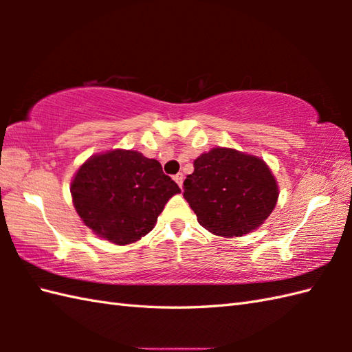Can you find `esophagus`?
<instances>
[{
  "label": "esophagus",
  "mask_w": 352,
  "mask_h": 352,
  "mask_svg": "<svg viewBox=\"0 0 352 352\" xmlns=\"http://www.w3.org/2000/svg\"><path fill=\"white\" fill-rule=\"evenodd\" d=\"M174 180H175V183L180 186V188H183V180H184V175L182 174V172H178L177 175H174Z\"/></svg>",
  "instance_id": "esophagus-1"
}]
</instances>
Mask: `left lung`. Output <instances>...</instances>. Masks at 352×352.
<instances>
[{"label": "left lung", "mask_w": 352, "mask_h": 352, "mask_svg": "<svg viewBox=\"0 0 352 352\" xmlns=\"http://www.w3.org/2000/svg\"><path fill=\"white\" fill-rule=\"evenodd\" d=\"M183 197L198 222L213 234L243 236L260 227L278 198L267 164L231 148H213L193 162Z\"/></svg>", "instance_id": "1"}]
</instances>
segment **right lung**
Masks as SVG:
<instances>
[{
    "label": "right lung",
    "instance_id": "right-lung-1",
    "mask_svg": "<svg viewBox=\"0 0 352 352\" xmlns=\"http://www.w3.org/2000/svg\"><path fill=\"white\" fill-rule=\"evenodd\" d=\"M178 192L159 162L124 149L91 157L71 184L80 218L95 234L116 245L148 234L164 204Z\"/></svg>",
    "mask_w": 352,
    "mask_h": 352
}]
</instances>
